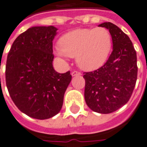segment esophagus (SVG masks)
Returning <instances> with one entry per match:
<instances>
[{
  "label": "esophagus",
  "mask_w": 147,
  "mask_h": 147,
  "mask_svg": "<svg viewBox=\"0 0 147 147\" xmlns=\"http://www.w3.org/2000/svg\"><path fill=\"white\" fill-rule=\"evenodd\" d=\"M82 74H81L80 71H73L72 72H71V76H81Z\"/></svg>",
  "instance_id": "esophagus-1"
}]
</instances>
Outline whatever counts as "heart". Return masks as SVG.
<instances>
[{"mask_svg": "<svg viewBox=\"0 0 147 147\" xmlns=\"http://www.w3.org/2000/svg\"><path fill=\"white\" fill-rule=\"evenodd\" d=\"M112 47V37L105 28H80L60 38L56 54L76 57V63L86 71L97 69L105 63Z\"/></svg>", "mask_w": 147, "mask_h": 147, "instance_id": "heart-1", "label": "heart"}]
</instances>
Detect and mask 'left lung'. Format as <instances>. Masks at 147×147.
I'll return each mask as SVG.
<instances>
[{
	"instance_id": "8db88e82",
	"label": "left lung",
	"mask_w": 147,
	"mask_h": 147,
	"mask_svg": "<svg viewBox=\"0 0 147 147\" xmlns=\"http://www.w3.org/2000/svg\"><path fill=\"white\" fill-rule=\"evenodd\" d=\"M109 30L113 51L101 67L84 72V98L93 111L114 112L125 105L135 87L138 67L137 56L129 36L111 22L99 24Z\"/></svg>"
}]
</instances>
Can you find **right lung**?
<instances>
[{
	"label": "right lung",
	"instance_id": "right-lung-1",
	"mask_svg": "<svg viewBox=\"0 0 147 147\" xmlns=\"http://www.w3.org/2000/svg\"><path fill=\"white\" fill-rule=\"evenodd\" d=\"M57 28L32 27L17 36L10 49L5 67L9 95L20 111L36 119H47L62 108L70 84V71L56 72L52 41Z\"/></svg>",
	"mask_w": 147,
	"mask_h": 147
}]
</instances>
